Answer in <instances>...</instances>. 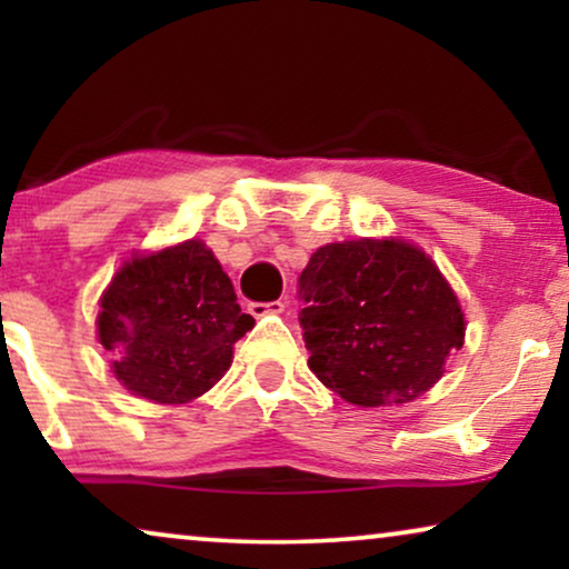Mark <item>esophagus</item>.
I'll return each instance as SVG.
<instances>
[{"label": "esophagus", "mask_w": 569, "mask_h": 569, "mask_svg": "<svg viewBox=\"0 0 569 569\" xmlns=\"http://www.w3.org/2000/svg\"><path fill=\"white\" fill-rule=\"evenodd\" d=\"M284 308H287L284 300H274V302H251V306H248V313L256 316V318H261V316H267V313H282Z\"/></svg>", "instance_id": "esophagus-1"}]
</instances>
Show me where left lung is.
Returning a JSON list of instances; mask_svg holds the SVG:
<instances>
[{
  "label": "left lung",
  "mask_w": 569,
  "mask_h": 569,
  "mask_svg": "<svg viewBox=\"0 0 569 569\" xmlns=\"http://www.w3.org/2000/svg\"><path fill=\"white\" fill-rule=\"evenodd\" d=\"M308 368L357 407L407 403L463 347L453 287L422 248L399 238L329 243L300 274Z\"/></svg>",
  "instance_id": "obj_1"
}]
</instances>
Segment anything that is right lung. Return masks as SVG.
Listing matches in <instances>:
<instances>
[{
  "instance_id": "add662e5",
  "label": "right lung",
  "mask_w": 569,
  "mask_h": 569,
  "mask_svg": "<svg viewBox=\"0 0 569 569\" xmlns=\"http://www.w3.org/2000/svg\"><path fill=\"white\" fill-rule=\"evenodd\" d=\"M253 329L236 290L201 240L137 253L100 298L98 339L113 376L139 399L186 403L207 393L232 362V347Z\"/></svg>"
}]
</instances>
